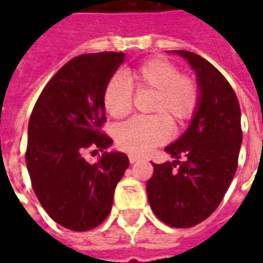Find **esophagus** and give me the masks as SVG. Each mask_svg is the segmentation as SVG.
Segmentation results:
<instances>
[{
	"label": "esophagus",
	"instance_id": "1",
	"mask_svg": "<svg viewBox=\"0 0 263 263\" xmlns=\"http://www.w3.org/2000/svg\"><path fill=\"white\" fill-rule=\"evenodd\" d=\"M139 159H141V158H138L135 155H129V162H131V163H135V162H138Z\"/></svg>",
	"mask_w": 263,
	"mask_h": 263
}]
</instances>
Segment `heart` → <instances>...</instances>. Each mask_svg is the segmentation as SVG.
<instances>
[{
  "mask_svg": "<svg viewBox=\"0 0 263 263\" xmlns=\"http://www.w3.org/2000/svg\"><path fill=\"white\" fill-rule=\"evenodd\" d=\"M128 79L138 90L155 91L149 111L155 115L137 117L115 129V142L132 155H143L171 137V122L182 125L196 112L198 87L193 79L180 74L172 62L155 58L134 69ZM104 108L111 117L122 118L132 107V87L121 74L112 76L103 94Z\"/></svg>",
  "mask_w": 263,
  "mask_h": 263,
  "instance_id": "obj_1",
  "label": "heart"
}]
</instances>
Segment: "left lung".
Listing matches in <instances>:
<instances>
[{
	"label": "left lung",
	"instance_id": "8db88e82",
	"mask_svg": "<svg viewBox=\"0 0 263 263\" xmlns=\"http://www.w3.org/2000/svg\"><path fill=\"white\" fill-rule=\"evenodd\" d=\"M171 53L187 60L200 98L187 129L165 148L175 160L152 163L146 193L160 221L189 228L218 207L234 179L242 143L241 108L230 83L211 63L187 50Z\"/></svg>",
	"mask_w": 263,
	"mask_h": 263
}]
</instances>
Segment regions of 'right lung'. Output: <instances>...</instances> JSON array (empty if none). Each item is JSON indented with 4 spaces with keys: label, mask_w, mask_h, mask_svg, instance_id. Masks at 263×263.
I'll list each match as a JSON object with an SVG mask.
<instances>
[{
    "label": "right lung",
    "mask_w": 263,
    "mask_h": 263,
    "mask_svg": "<svg viewBox=\"0 0 263 263\" xmlns=\"http://www.w3.org/2000/svg\"><path fill=\"white\" fill-rule=\"evenodd\" d=\"M125 60L122 52L81 54L67 62L43 88L28 125L26 167L37 200L58 224L87 231L108 217L128 156L107 152L112 139L100 131L107 81ZM103 155L90 165L82 155Z\"/></svg>",
    "instance_id": "obj_1"
}]
</instances>
